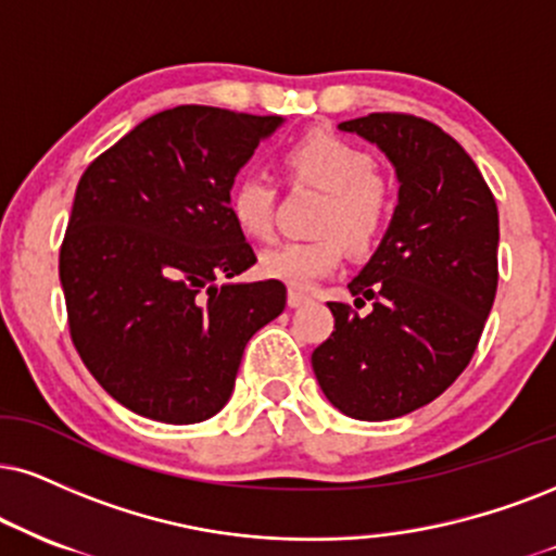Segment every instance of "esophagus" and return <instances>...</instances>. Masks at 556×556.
<instances>
[{"label": "esophagus", "mask_w": 556, "mask_h": 556, "mask_svg": "<svg viewBox=\"0 0 556 556\" xmlns=\"http://www.w3.org/2000/svg\"><path fill=\"white\" fill-rule=\"evenodd\" d=\"M306 301H309V293L296 291V289L289 291V306H291V309H296V306H304Z\"/></svg>", "instance_id": "34e87169"}]
</instances>
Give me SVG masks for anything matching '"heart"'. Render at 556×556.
<instances>
[{"label": "heart", "instance_id": "heart-1", "mask_svg": "<svg viewBox=\"0 0 556 556\" xmlns=\"http://www.w3.org/2000/svg\"><path fill=\"white\" fill-rule=\"evenodd\" d=\"M283 169L291 180L325 190L317 229L309 242H283L260 255V273L291 289H312L334 273L345 255V243L366 250L379 237L389 216V190L376 175L374 156L358 143L332 131H312L283 152ZM229 214L237 229L250 239L273 235L276 188L260 175L237 177L229 188Z\"/></svg>", "mask_w": 556, "mask_h": 556}]
</instances>
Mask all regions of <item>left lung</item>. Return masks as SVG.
Here are the masks:
<instances>
[{
    "label": "left lung",
    "mask_w": 556,
    "mask_h": 556,
    "mask_svg": "<svg viewBox=\"0 0 556 556\" xmlns=\"http://www.w3.org/2000/svg\"><path fill=\"white\" fill-rule=\"evenodd\" d=\"M392 162L400 198L379 247L330 301L334 332L312 353L321 392L355 420L433 402L477 351L497 291V203L462 143L435 123L371 113L340 123Z\"/></svg>",
    "instance_id": "obj_1"
}]
</instances>
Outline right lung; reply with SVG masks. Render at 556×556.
Listing matches in <instances>:
<instances>
[{
	"instance_id": "1",
	"label": "right lung",
	"mask_w": 556,
	"mask_h": 556,
	"mask_svg": "<svg viewBox=\"0 0 556 556\" xmlns=\"http://www.w3.org/2000/svg\"><path fill=\"white\" fill-rule=\"evenodd\" d=\"M280 126V115L180 105L141 121L81 175L59 257L68 330L131 413L214 417L247 342L286 309L280 280L235 283L257 257L226 201Z\"/></svg>"
}]
</instances>
